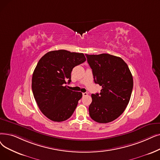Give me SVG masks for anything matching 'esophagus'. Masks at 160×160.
<instances>
[{"instance_id": "34e87169", "label": "esophagus", "mask_w": 160, "mask_h": 160, "mask_svg": "<svg viewBox=\"0 0 160 160\" xmlns=\"http://www.w3.org/2000/svg\"><path fill=\"white\" fill-rule=\"evenodd\" d=\"M82 95H83V96H87L88 94V93L86 92V93H83Z\"/></svg>"}]
</instances>
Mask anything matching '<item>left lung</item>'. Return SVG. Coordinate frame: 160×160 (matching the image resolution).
Instances as JSON below:
<instances>
[{
  "mask_svg": "<svg viewBox=\"0 0 160 160\" xmlns=\"http://www.w3.org/2000/svg\"><path fill=\"white\" fill-rule=\"evenodd\" d=\"M86 56L95 83L102 86L99 93L92 94L89 116L98 123L112 122L128 105L133 87V76L126 62L119 57L108 53Z\"/></svg>",
  "mask_w": 160,
  "mask_h": 160,
  "instance_id": "obj_1",
  "label": "left lung"
}]
</instances>
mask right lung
I'll list each match as a JSON object with an SVG mask.
<instances>
[{
    "mask_svg": "<svg viewBox=\"0 0 160 160\" xmlns=\"http://www.w3.org/2000/svg\"><path fill=\"white\" fill-rule=\"evenodd\" d=\"M86 60L82 53L59 50L48 52L38 62L32 74V91L39 109L48 119L60 122L73 114L82 93L65 84L71 82L72 68Z\"/></svg>",
    "mask_w": 160,
    "mask_h": 160,
    "instance_id": "obj_1",
    "label": "right lung"
}]
</instances>
